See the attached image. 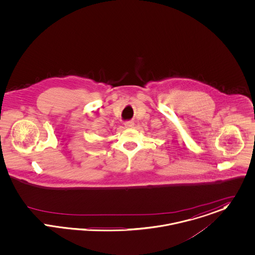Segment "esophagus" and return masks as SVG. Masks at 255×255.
Segmentation results:
<instances>
[{"mask_svg": "<svg viewBox=\"0 0 255 255\" xmlns=\"http://www.w3.org/2000/svg\"><path fill=\"white\" fill-rule=\"evenodd\" d=\"M124 126H125L126 128H133V127H134V122H132V121H127V122L124 123Z\"/></svg>", "mask_w": 255, "mask_h": 255, "instance_id": "esophagus-1", "label": "esophagus"}]
</instances>
